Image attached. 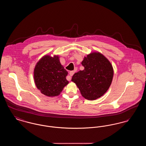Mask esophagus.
I'll list each match as a JSON object with an SVG mask.
<instances>
[{"label":"esophagus","instance_id":"1","mask_svg":"<svg viewBox=\"0 0 146 146\" xmlns=\"http://www.w3.org/2000/svg\"><path fill=\"white\" fill-rule=\"evenodd\" d=\"M74 74V71H70V76H67V80H70L71 79V76H72Z\"/></svg>","mask_w":146,"mask_h":146}]
</instances>
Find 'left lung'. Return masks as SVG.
I'll return each instance as SVG.
<instances>
[{"label": "left lung", "instance_id": "obj_1", "mask_svg": "<svg viewBox=\"0 0 146 146\" xmlns=\"http://www.w3.org/2000/svg\"><path fill=\"white\" fill-rule=\"evenodd\" d=\"M82 64L84 70L76 73L71 80L85 98L92 101L102 96L113 80L114 70L111 63L100 52H94L84 57Z\"/></svg>", "mask_w": 146, "mask_h": 146}]
</instances>
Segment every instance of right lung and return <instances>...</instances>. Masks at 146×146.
Instances as JSON below:
<instances>
[{
	"instance_id": "obj_1",
	"label": "right lung",
	"mask_w": 146,
	"mask_h": 146,
	"mask_svg": "<svg viewBox=\"0 0 146 146\" xmlns=\"http://www.w3.org/2000/svg\"><path fill=\"white\" fill-rule=\"evenodd\" d=\"M68 72L61 64L58 55L44 56L34 70L35 85L42 94L49 97L59 95L69 83L66 79Z\"/></svg>"
}]
</instances>
